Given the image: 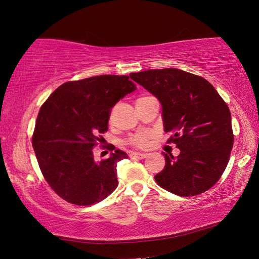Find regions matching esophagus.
Masks as SVG:
<instances>
[{
  "label": "esophagus",
  "instance_id": "obj_1",
  "mask_svg": "<svg viewBox=\"0 0 259 259\" xmlns=\"http://www.w3.org/2000/svg\"><path fill=\"white\" fill-rule=\"evenodd\" d=\"M131 156H133V157H136V159H145V157L147 156V154H145V153L133 152V153H131Z\"/></svg>",
  "mask_w": 259,
  "mask_h": 259
}]
</instances>
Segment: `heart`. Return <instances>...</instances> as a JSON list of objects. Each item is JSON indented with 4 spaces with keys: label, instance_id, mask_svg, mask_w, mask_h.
<instances>
[{
    "label": "heart",
    "instance_id": "b5f03b06",
    "mask_svg": "<svg viewBox=\"0 0 259 259\" xmlns=\"http://www.w3.org/2000/svg\"><path fill=\"white\" fill-rule=\"evenodd\" d=\"M151 137L152 134L150 131H140V133L131 136L129 143L136 147H146L150 144Z\"/></svg>",
    "mask_w": 259,
    "mask_h": 259
}]
</instances>
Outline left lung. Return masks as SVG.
<instances>
[{
    "label": "left lung",
    "instance_id": "left-lung-1",
    "mask_svg": "<svg viewBox=\"0 0 259 259\" xmlns=\"http://www.w3.org/2000/svg\"><path fill=\"white\" fill-rule=\"evenodd\" d=\"M130 77L159 99L169 143L179 155L164 154L165 165L155 175L157 185L181 196L211 188L229 163L233 147L231 113L212 84L177 68L148 69Z\"/></svg>",
    "mask_w": 259,
    "mask_h": 259
}]
</instances>
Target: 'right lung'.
<instances>
[{
	"instance_id": "obj_1",
	"label": "right lung",
	"mask_w": 259,
	"mask_h": 259,
	"mask_svg": "<svg viewBox=\"0 0 259 259\" xmlns=\"http://www.w3.org/2000/svg\"><path fill=\"white\" fill-rule=\"evenodd\" d=\"M135 90L128 75L93 76L64 83L42 105L33 148L43 177L61 199L91 205L117 187L116 164L126 153L115 150L96 162L93 150L108 130L114 105Z\"/></svg>"
}]
</instances>
